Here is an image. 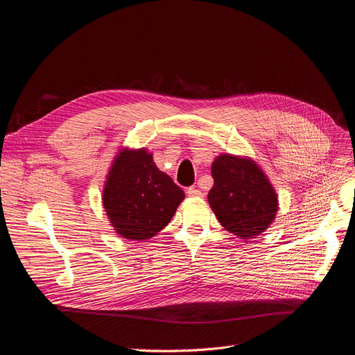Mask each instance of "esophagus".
Listing matches in <instances>:
<instances>
[{
  "label": "esophagus",
  "mask_w": 355,
  "mask_h": 355,
  "mask_svg": "<svg viewBox=\"0 0 355 355\" xmlns=\"http://www.w3.org/2000/svg\"><path fill=\"white\" fill-rule=\"evenodd\" d=\"M186 193H187V196H191V198H202V196H203L202 191L196 189L195 186H193V187H189V189L186 191Z\"/></svg>",
  "instance_id": "1"
}]
</instances>
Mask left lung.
Returning <instances> with one entry per match:
<instances>
[{"label": "left lung", "instance_id": "1", "mask_svg": "<svg viewBox=\"0 0 355 355\" xmlns=\"http://www.w3.org/2000/svg\"><path fill=\"white\" fill-rule=\"evenodd\" d=\"M207 200L220 225L241 239L265 232L275 219L278 198L259 166L246 157L220 155L212 163Z\"/></svg>", "mask_w": 355, "mask_h": 355}]
</instances>
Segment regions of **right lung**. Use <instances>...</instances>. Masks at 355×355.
Masks as SVG:
<instances>
[{"mask_svg":"<svg viewBox=\"0 0 355 355\" xmlns=\"http://www.w3.org/2000/svg\"><path fill=\"white\" fill-rule=\"evenodd\" d=\"M184 192L146 149H123L114 157L103 189V206L124 239L144 241L168 225Z\"/></svg>","mask_w":355,"mask_h":355,"instance_id":"add662e5","label":"right lung"}]
</instances>
